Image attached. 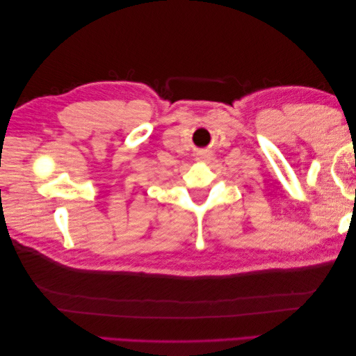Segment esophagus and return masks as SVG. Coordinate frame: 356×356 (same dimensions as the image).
Returning a JSON list of instances; mask_svg holds the SVG:
<instances>
[{
    "mask_svg": "<svg viewBox=\"0 0 356 356\" xmlns=\"http://www.w3.org/2000/svg\"><path fill=\"white\" fill-rule=\"evenodd\" d=\"M197 161L208 162V161H211V154L209 153H199L197 154Z\"/></svg>",
    "mask_w": 356,
    "mask_h": 356,
    "instance_id": "esophagus-1",
    "label": "esophagus"
}]
</instances>
